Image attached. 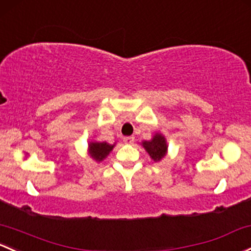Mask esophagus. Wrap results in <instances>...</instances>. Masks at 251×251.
Segmentation results:
<instances>
[{
  "label": "esophagus",
  "instance_id": "1",
  "mask_svg": "<svg viewBox=\"0 0 251 251\" xmlns=\"http://www.w3.org/2000/svg\"><path fill=\"white\" fill-rule=\"evenodd\" d=\"M124 142H125L126 144H133V142H134V137H132V136L124 137Z\"/></svg>",
  "mask_w": 251,
  "mask_h": 251
}]
</instances>
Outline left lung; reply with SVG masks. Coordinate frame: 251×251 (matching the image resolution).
<instances>
[{
    "mask_svg": "<svg viewBox=\"0 0 251 251\" xmlns=\"http://www.w3.org/2000/svg\"><path fill=\"white\" fill-rule=\"evenodd\" d=\"M142 146L155 162L162 160L167 154V141L161 133H155L150 141L142 142Z\"/></svg>",
    "mask_w": 251,
    "mask_h": 251,
    "instance_id": "left-lung-1",
    "label": "left lung"
}]
</instances>
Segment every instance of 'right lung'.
<instances>
[{"label": "right lung", "mask_w": 251, "mask_h": 251, "mask_svg": "<svg viewBox=\"0 0 251 251\" xmlns=\"http://www.w3.org/2000/svg\"><path fill=\"white\" fill-rule=\"evenodd\" d=\"M115 144H109L107 142H90L89 143V154L97 162H101L109 155Z\"/></svg>", "instance_id": "add662e5"}]
</instances>
